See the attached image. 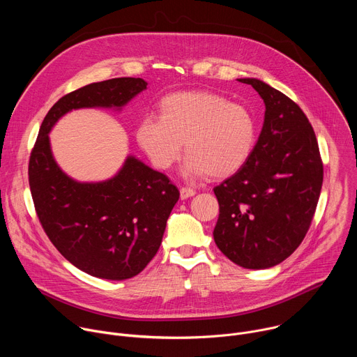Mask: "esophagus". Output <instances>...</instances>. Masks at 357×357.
Here are the masks:
<instances>
[{"label":"esophagus","mask_w":357,"mask_h":357,"mask_svg":"<svg viewBox=\"0 0 357 357\" xmlns=\"http://www.w3.org/2000/svg\"><path fill=\"white\" fill-rule=\"evenodd\" d=\"M195 189H190V188H181V199H188V197H192L195 196Z\"/></svg>","instance_id":"obj_1"}]
</instances>
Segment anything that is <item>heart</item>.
Masks as SVG:
<instances>
[{
	"label": "heart",
	"instance_id": "b5f03b06",
	"mask_svg": "<svg viewBox=\"0 0 357 357\" xmlns=\"http://www.w3.org/2000/svg\"><path fill=\"white\" fill-rule=\"evenodd\" d=\"M138 145L151 162L169 169L182 155L188 178L215 179L238 172L248 161L257 138L251 112L212 91H178L160 105V117H144L135 131Z\"/></svg>",
	"mask_w": 357,
	"mask_h": 357
}]
</instances>
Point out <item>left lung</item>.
Wrapping results in <instances>:
<instances>
[{
	"instance_id": "left-lung-1",
	"label": "left lung",
	"mask_w": 357,
	"mask_h": 357,
	"mask_svg": "<svg viewBox=\"0 0 357 357\" xmlns=\"http://www.w3.org/2000/svg\"><path fill=\"white\" fill-rule=\"evenodd\" d=\"M264 123L245 165L213 189L219 202L215 241L234 264L264 270L296 250L312 222L324 181L311 123L284 93L254 77Z\"/></svg>"
}]
</instances>
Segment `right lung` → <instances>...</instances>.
Returning <instances> with one entry per match:
<instances>
[{
    "mask_svg": "<svg viewBox=\"0 0 357 357\" xmlns=\"http://www.w3.org/2000/svg\"><path fill=\"white\" fill-rule=\"evenodd\" d=\"M146 84L139 77H117L63 96L43 119L29 158V188L45 233L68 261L97 278L121 281L146 267L179 190L134 155L106 181H76L58 165L49 132L73 110L121 112Z\"/></svg>",
    "mask_w": 357,
    "mask_h": 357,
    "instance_id": "right-lung-1",
    "label": "right lung"
}]
</instances>
